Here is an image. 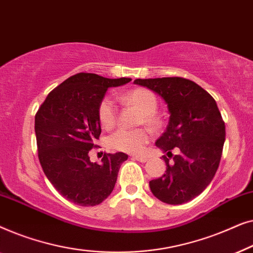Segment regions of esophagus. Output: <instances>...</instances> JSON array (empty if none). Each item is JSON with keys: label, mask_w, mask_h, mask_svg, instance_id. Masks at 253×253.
Here are the masks:
<instances>
[{"label": "esophagus", "mask_w": 253, "mask_h": 253, "mask_svg": "<svg viewBox=\"0 0 253 253\" xmlns=\"http://www.w3.org/2000/svg\"><path fill=\"white\" fill-rule=\"evenodd\" d=\"M131 158L134 159V160L139 161V162H146L148 160L147 157H143V155H131Z\"/></svg>", "instance_id": "esophagus-1"}]
</instances>
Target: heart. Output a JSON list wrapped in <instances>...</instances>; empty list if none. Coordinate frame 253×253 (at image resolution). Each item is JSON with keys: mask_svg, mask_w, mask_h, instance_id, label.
<instances>
[{"mask_svg": "<svg viewBox=\"0 0 253 253\" xmlns=\"http://www.w3.org/2000/svg\"><path fill=\"white\" fill-rule=\"evenodd\" d=\"M121 102L137 107L143 113L140 123H146L152 127H159L161 121L155 115L158 108V99L153 92L147 88H136L120 96ZM99 122L102 127L110 129L116 122V107L112 98L106 96L98 107ZM151 131L147 127L127 130L120 129L109 137V146L117 151L136 153L143 150L145 144L150 140Z\"/></svg>", "mask_w": 253, "mask_h": 253, "instance_id": "obj_1", "label": "heart"}]
</instances>
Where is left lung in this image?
Returning a JSON list of instances; mask_svg holds the SVG:
<instances>
[{"label": "left lung", "mask_w": 253, "mask_h": 253, "mask_svg": "<svg viewBox=\"0 0 253 253\" xmlns=\"http://www.w3.org/2000/svg\"><path fill=\"white\" fill-rule=\"evenodd\" d=\"M165 100L170 114L167 129L155 141L164 155L166 172L152 179L150 188L159 200L181 205L200 195L219 167L226 126L213 96L195 82L181 77L136 79ZM176 147L180 153L174 156ZM173 157V162L169 161Z\"/></svg>", "instance_id": "obj_1"}]
</instances>
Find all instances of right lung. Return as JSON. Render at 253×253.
<instances>
[{
    "mask_svg": "<svg viewBox=\"0 0 253 253\" xmlns=\"http://www.w3.org/2000/svg\"><path fill=\"white\" fill-rule=\"evenodd\" d=\"M130 81L79 72L55 87L36 114L41 167L54 188L77 205L102 203L112 193L121 165L127 159L122 152L109 153L98 165L89 161L88 152L101 133L98 107L107 89Z\"/></svg>",
    "mask_w": 253,
    "mask_h": 253,
    "instance_id": "1",
    "label": "right lung"
}]
</instances>
